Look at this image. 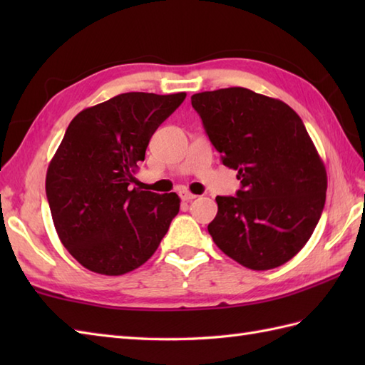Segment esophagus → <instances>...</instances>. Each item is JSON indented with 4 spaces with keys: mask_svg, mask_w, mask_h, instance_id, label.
I'll return each mask as SVG.
<instances>
[{
    "mask_svg": "<svg viewBox=\"0 0 365 365\" xmlns=\"http://www.w3.org/2000/svg\"><path fill=\"white\" fill-rule=\"evenodd\" d=\"M180 197H182V200H187V202H190V200L196 199L197 196L192 195V192H190V191H180Z\"/></svg>",
    "mask_w": 365,
    "mask_h": 365,
    "instance_id": "obj_1",
    "label": "esophagus"
}]
</instances>
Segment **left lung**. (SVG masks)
Wrapping results in <instances>:
<instances>
[{"label": "left lung", "mask_w": 365, "mask_h": 365, "mask_svg": "<svg viewBox=\"0 0 365 365\" xmlns=\"http://www.w3.org/2000/svg\"><path fill=\"white\" fill-rule=\"evenodd\" d=\"M191 105L242 183L237 196L216 197L208 234L246 268L284 265L314 234L327 199V169L304 123L281 100L246 88L200 92Z\"/></svg>", "instance_id": "8db88e82"}]
</instances>
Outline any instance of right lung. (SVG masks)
I'll use <instances>...</instances> for the list:
<instances>
[{"label": "right lung", "mask_w": 365, "mask_h": 365, "mask_svg": "<svg viewBox=\"0 0 365 365\" xmlns=\"http://www.w3.org/2000/svg\"><path fill=\"white\" fill-rule=\"evenodd\" d=\"M185 97L127 92L86 108L68 123L45 190L61 243L89 271H133L166 235L180 197L130 185L155 130Z\"/></svg>", "instance_id": "add662e5"}]
</instances>
